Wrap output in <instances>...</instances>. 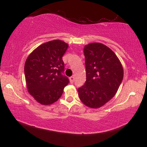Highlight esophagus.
<instances>
[{"mask_svg": "<svg viewBox=\"0 0 147 147\" xmlns=\"http://www.w3.org/2000/svg\"><path fill=\"white\" fill-rule=\"evenodd\" d=\"M74 81H75V77L74 76H72V77H70V83L72 84L74 82Z\"/></svg>", "mask_w": 147, "mask_h": 147, "instance_id": "34e87169", "label": "esophagus"}]
</instances>
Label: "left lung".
Instances as JSON below:
<instances>
[{
    "label": "left lung",
    "instance_id": "1",
    "mask_svg": "<svg viewBox=\"0 0 147 147\" xmlns=\"http://www.w3.org/2000/svg\"><path fill=\"white\" fill-rule=\"evenodd\" d=\"M86 81L78 88L84 105L98 109L115 95L124 77L122 63L115 52L100 43L84 46Z\"/></svg>",
    "mask_w": 147,
    "mask_h": 147
}]
</instances>
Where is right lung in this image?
Returning a JSON list of instances; mask_svg holds the SVG:
<instances>
[{
	"label": "right lung",
	"mask_w": 147,
	"mask_h": 147,
	"mask_svg": "<svg viewBox=\"0 0 147 147\" xmlns=\"http://www.w3.org/2000/svg\"><path fill=\"white\" fill-rule=\"evenodd\" d=\"M68 43L53 40L40 45L30 53L25 63L24 71L28 92L42 105L57 102L69 83L62 73L64 63L62 57Z\"/></svg>",
	"instance_id": "1"
}]
</instances>
